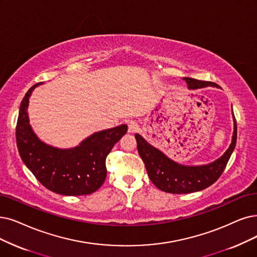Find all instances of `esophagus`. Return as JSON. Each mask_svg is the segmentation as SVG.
<instances>
[{
  "label": "esophagus",
  "instance_id": "34e87169",
  "mask_svg": "<svg viewBox=\"0 0 257 257\" xmlns=\"http://www.w3.org/2000/svg\"><path fill=\"white\" fill-rule=\"evenodd\" d=\"M127 126H128V132L130 133H135V132H137V130H138V123L136 122V121H134V120H130L128 122H127Z\"/></svg>",
  "mask_w": 257,
  "mask_h": 257
}]
</instances>
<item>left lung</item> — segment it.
Instances as JSON below:
<instances>
[{
  "label": "left lung",
  "instance_id": "left-lung-1",
  "mask_svg": "<svg viewBox=\"0 0 257 257\" xmlns=\"http://www.w3.org/2000/svg\"><path fill=\"white\" fill-rule=\"evenodd\" d=\"M189 88L196 89L207 86H216V83L209 81H200L193 78H183ZM138 153L146 164V169L151 181L167 193L188 194L201 191L216 181L225 169V166L235 149L237 138V125L234 121V133L232 143L223 155L207 166L186 167L169 159L159 150L152 147L139 134L135 135Z\"/></svg>",
  "mask_w": 257,
  "mask_h": 257
}]
</instances>
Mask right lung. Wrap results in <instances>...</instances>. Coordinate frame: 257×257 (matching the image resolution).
<instances>
[{
	"label": "right lung",
	"mask_w": 257,
	"mask_h": 257,
	"mask_svg": "<svg viewBox=\"0 0 257 257\" xmlns=\"http://www.w3.org/2000/svg\"><path fill=\"white\" fill-rule=\"evenodd\" d=\"M37 83L21 102L16 127L17 146L23 162L35 177L51 192L80 196L96 192L106 178L105 160L115 143L125 134L122 124L89 136L81 145L60 150L40 141L29 125L28 100Z\"/></svg>",
	"instance_id": "1"
}]
</instances>
